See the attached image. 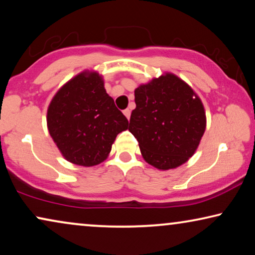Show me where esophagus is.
I'll use <instances>...</instances> for the list:
<instances>
[{
	"instance_id": "esophagus-1",
	"label": "esophagus",
	"mask_w": 255,
	"mask_h": 255,
	"mask_svg": "<svg viewBox=\"0 0 255 255\" xmlns=\"http://www.w3.org/2000/svg\"><path fill=\"white\" fill-rule=\"evenodd\" d=\"M123 113H124L125 116H127L128 120H130V116H131V110H130V109H125V110L123 111Z\"/></svg>"
}]
</instances>
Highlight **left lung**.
Returning <instances> with one entry per match:
<instances>
[{
	"mask_svg": "<svg viewBox=\"0 0 255 255\" xmlns=\"http://www.w3.org/2000/svg\"><path fill=\"white\" fill-rule=\"evenodd\" d=\"M134 102L128 131L138 140L145 161L162 170L188 161L207 124L203 104L194 90L167 73L139 86Z\"/></svg>",
	"mask_w": 255,
	"mask_h": 255,
	"instance_id": "8db88e82",
	"label": "left lung"
}]
</instances>
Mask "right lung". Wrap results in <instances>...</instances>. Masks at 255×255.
<instances>
[{
    "label": "right lung",
    "mask_w": 255,
    "mask_h": 255,
    "mask_svg": "<svg viewBox=\"0 0 255 255\" xmlns=\"http://www.w3.org/2000/svg\"><path fill=\"white\" fill-rule=\"evenodd\" d=\"M128 122L104 89L102 76L82 72L62 86L47 110V128L69 162L95 166L107 159Z\"/></svg>",
    "instance_id": "right-lung-1"
}]
</instances>
